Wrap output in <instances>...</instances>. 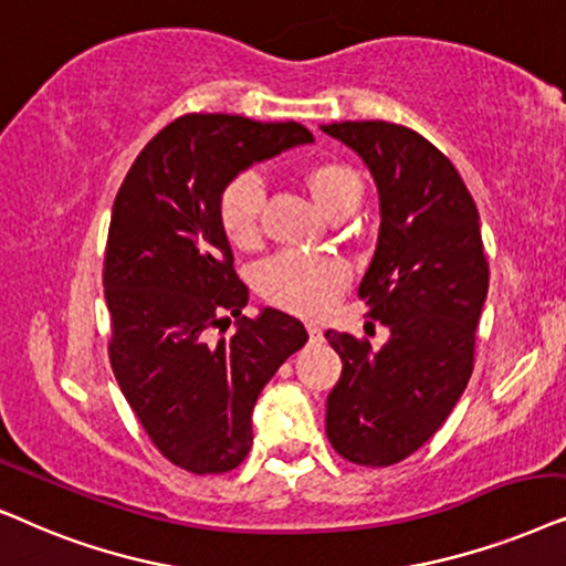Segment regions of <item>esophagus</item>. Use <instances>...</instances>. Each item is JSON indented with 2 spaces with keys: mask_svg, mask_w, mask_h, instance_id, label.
<instances>
[{
  "mask_svg": "<svg viewBox=\"0 0 566 566\" xmlns=\"http://www.w3.org/2000/svg\"><path fill=\"white\" fill-rule=\"evenodd\" d=\"M307 334H311L313 342H321V338H323V328H321L315 321H307Z\"/></svg>",
  "mask_w": 566,
  "mask_h": 566,
  "instance_id": "obj_1",
  "label": "esophagus"
}]
</instances>
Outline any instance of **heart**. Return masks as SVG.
<instances>
[{"mask_svg": "<svg viewBox=\"0 0 566 566\" xmlns=\"http://www.w3.org/2000/svg\"><path fill=\"white\" fill-rule=\"evenodd\" d=\"M303 184L313 201L326 214L357 205L361 184L349 165L344 163H315L303 172ZM263 209V184L253 170L240 172L222 188L220 193V222L224 235L232 243L245 248L259 240ZM349 279L344 261L331 255H297L282 253L263 263L261 292L271 303L295 313H323L334 303L338 290Z\"/></svg>", "mask_w": 566, "mask_h": 566, "instance_id": "heart-1", "label": "heart"}]
</instances>
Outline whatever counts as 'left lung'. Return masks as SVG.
Returning <instances> with one entry per match:
<instances>
[{
  "label": "left lung",
  "instance_id": "obj_1",
  "mask_svg": "<svg viewBox=\"0 0 566 566\" xmlns=\"http://www.w3.org/2000/svg\"><path fill=\"white\" fill-rule=\"evenodd\" d=\"M321 129L352 147L378 186V248L359 297L390 328L378 352L326 331L344 361L326 401V434L346 461L382 469L424 446L469 386L489 263L479 209L432 142L388 120Z\"/></svg>",
  "mask_w": 566,
  "mask_h": 566
}]
</instances>
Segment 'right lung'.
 <instances>
[{
    "label": "right lung",
    "instance_id": "add662e5",
    "mask_svg": "<svg viewBox=\"0 0 566 566\" xmlns=\"http://www.w3.org/2000/svg\"><path fill=\"white\" fill-rule=\"evenodd\" d=\"M307 142L295 120L188 113L142 149L113 201L103 269L113 375L153 446L199 476L243 463L259 394L307 342L303 323L274 307L240 315L248 287L220 193L240 170ZM232 317L237 334L209 343Z\"/></svg>",
    "mask_w": 566,
    "mask_h": 566
}]
</instances>
